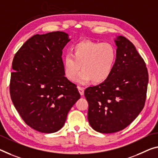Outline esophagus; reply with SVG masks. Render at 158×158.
Here are the masks:
<instances>
[{"instance_id":"1","label":"esophagus","mask_w":158,"mask_h":158,"mask_svg":"<svg viewBox=\"0 0 158 158\" xmlns=\"http://www.w3.org/2000/svg\"><path fill=\"white\" fill-rule=\"evenodd\" d=\"M77 89H78L80 94H81V95H83V94H84V88H83V87L78 86V87H77Z\"/></svg>"}]
</instances>
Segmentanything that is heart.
Returning a JSON list of instances; mask_svg holds the SVG:
<instances>
[{"label":"heart","instance_id":"obj_1","mask_svg":"<svg viewBox=\"0 0 158 158\" xmlns=\"http://www.w3.org/2000/svg\"><path fill=\"white\" fill-rule=\"evenodd\" d=\"M71 55L64 59V70L69 81H74L82 67L77 81L85 84L93 80L94 83L106 81L111 76L116 62V50L108 42L85 41L71 47Z\"/></svg>","mask_w":158,"mask_h":158}]
</instances>
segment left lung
I'll use <instances>...</instances> for the list:
<instances>
[{
	"label": "left lung",
	"instance_id": "left-lung-1",
	"mask_svg": "<svg viewBox=\"0 0 158 158\" xmlns=\"http://www.w3.org/2000/svg\"><path fill=\"white\" fill-rule=\"evenodd\" d=\"M115 42L117 57L111 76L84 92L89 124L102 133L127 127L143 109L146 99L148 72L143 59L128 39L119 36Z\"/></svg>",
	"mask_w": 158,
	"mask_h": 158
}]
</instances>
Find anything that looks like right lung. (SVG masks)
<instances>
[{
    "instance_id": "add662e5",
    "label": "right lung",
    "mask_w": 158,
    "mask_h": 158,
    "mask_svg": "<svg viewBox=\"0 0 158 158\" xmlns=\"http://www.w3.org/2000/svg\"><path fill=\"white\" fill-rule=\"evenodd\" d=\"M69 41L64 31L35 35L14 56L12 102L25 123L40 132L60 130L81 98L76 85L64 76L62 50Z\"/></svg>"
}]
</instances>
